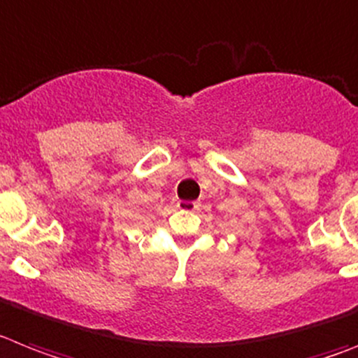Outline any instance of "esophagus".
I'll return each instance as SVG.
<instances>
[{
  "mask_svg": "<svg viewBox=\"0 0 358 358\" xmlns=\"http://www.w3.org/2000/svg\"><path fill=\"white\" fill-rule=\"evenodd\" d=\"M197 206H199V204L195 203V201H179V203H177V208L185 210V212H194Z\"/></svg>",
  "mask_w": 358,
  "mask_h": 358,
  "instance_id": "obj_1",
  "label": "esophagus"
}]
</instances>
